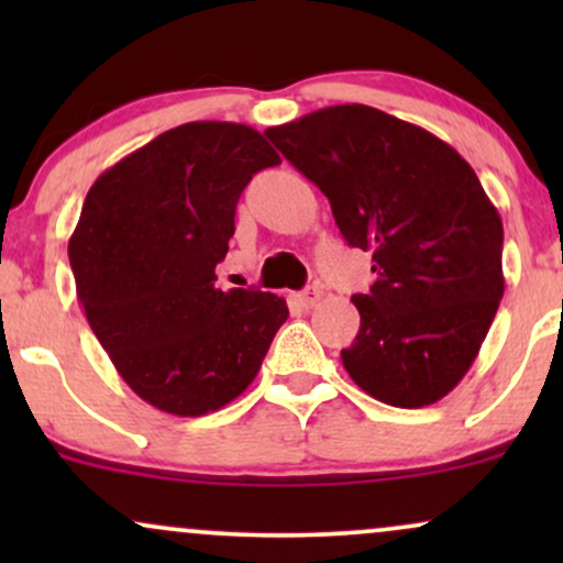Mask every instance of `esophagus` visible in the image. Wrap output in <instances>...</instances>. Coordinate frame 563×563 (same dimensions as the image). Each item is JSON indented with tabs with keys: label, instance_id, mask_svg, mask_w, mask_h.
I'll use <instances>...</instances> for the list:
<instances>
[{
	"label": "esophagus",
	"instance_id": "obj_1",
	"mask_svg": "<svg viewBox=\"0 0 563 563\" xmlns=\"http://www.w3.org/2000/svg\"><path fill=\"white\" fill-rule=\"evenodd\" d=\"M320 296H322V290H320L318 286H309V288H303L301 294H296V296H294V301L299 303V307L309 309V307H314V303L320 301Z\"/></svg>",
	"mask_w": 563,
	"mask_h": 563
}]
</instances>
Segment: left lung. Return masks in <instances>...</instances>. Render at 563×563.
<instances>
[{
	"label": "left lung",
	"mask_w": 563,
	"mask_h": 563,
	"mask_svg": "<svg viewBox=\"0 0 563 563\" xmlns=\"http://www.w3.org/2000/svg\"><path fill=\"white\" fill-rule=\"evenodd\" d=\"M264 134L331 200L344 241L373 251L346 373L386 405H434L468 373L506 288L503 222L476 172L426 129L357 102Z\"/></svg>",
	"instance_id": "1"
}]
</instances>
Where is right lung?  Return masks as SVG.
<instances>
[{"label": "right lung", "instance_id": "1", "mask_svg": "<svg viewBox=\"0 0 563 563\" xmlns=\"http://www.w3.org/2000/svg\"><path fill=\"white\" fill-rule=\"evenodd\" d=\"M280 156L256 129L190 121L97 177L68 241L76 294L129 389L172 416L224 407L260 373L286 299L214 286L235 206Z\"/></svg>", "mask_w": 563, "mask_h": 563}]
</instances>
